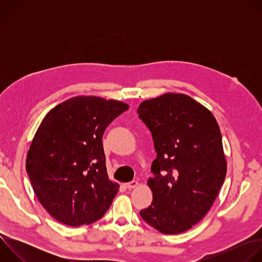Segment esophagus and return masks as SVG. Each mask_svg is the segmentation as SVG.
<instances>
[{
    "label": "esophagus",
    "mask_w": 262,
    "mask_h": 262,
    "mask_svg": "<svg viewBox=\"0 0 262 262\" xmlns=\"http://www.w3.org/2000/svg\"><path fill=\"white\" fill-rule=\"evenodd\" d=\"M138 184H139V182L136 181V180H133V181L127 182V183H124L126 189H134V188H137Z\"/></svg>",
    "instance_id": "1"
}]
</instances>
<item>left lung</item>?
I'll use <instances>...</instances> for the list:
<instances>
[{
  "instance_id": "obj_1",
  "label": "left lung",
  "mask_w": 262,
  "mask_h": 262,
  "mask_svg": "<svg viewBox=\"0 0 262 262\" xmlns=\"http://www.w3.org/2000/svg\"><path fill=\"white\" fill-rule=\"evenodd\" d=\"M137 112L157 151L155 176L147 181L152 203L140 215L162 233H182L204 217L225 180L219 124L209 110L181 93L145 100Z\"/></svg>"
}]
</instances>
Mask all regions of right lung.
Segmentation results:
<instances>
[{"label":"right lung","instance_id":"obj_1","mask_svg":"<svg viewBox=\"0 0 262 262\" xmlns=\"http://www.w3.org/2000/svg\"><path fill=\"white\" fill-rule=\"evenodd\" d=\"M129 105L96 96H76L52 108L29 148L26 170L46 210L65 225L99 220L118 193L108 179L102 135Z\"/></svg>","mask_w":262,"mask_h":262}]
</instances>
